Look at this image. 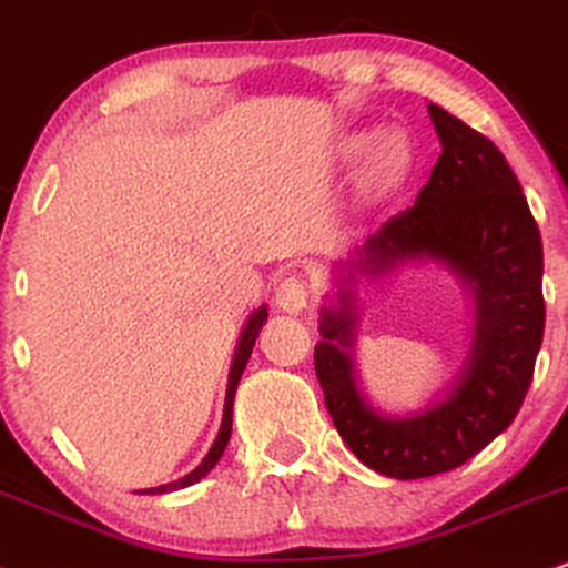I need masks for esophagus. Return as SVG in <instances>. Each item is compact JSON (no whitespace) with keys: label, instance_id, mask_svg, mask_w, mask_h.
<instances>
[{"label":"esophagus","instance_id":"obj_1","mask_svg":"<svg viewBox=\"0 0 568 568\" xmlns=\"http://www.w3.org/2000/svg\"><path fill=\"white\" fill-rule=\"evenodd\" d=\"M311 303V286L303 276H286L276 286V305L286 313H300L308 308Z\"/></svg>","mask_w":568,"mask_h":568}]
</instances>
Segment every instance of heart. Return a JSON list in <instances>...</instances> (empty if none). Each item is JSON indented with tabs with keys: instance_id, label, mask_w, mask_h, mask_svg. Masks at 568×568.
<instances>
[{
	"instance_id": "heart-1",
	"label": "heart",
	"mask_w": 568,
	"mask_h": 568,
	"mask_svg": "<svg viewBox=\"0 0 568 568\" xmlns=\"http://www.w3.org/2000/svg\"><path fill=\"white\" fill-rule=\"evenodd\" d=\"M372 140L362 135V138H353L348 143L351 153H364L369 149ZM409 162H412V151H409V143L402 135H385L379 138L375 143V149H372L369 159H366V170H364V183L369 185L372 191L383 193V191H390L396 189L398 183H402L406 170H409Z\"/></svg>"
}]
</instances>
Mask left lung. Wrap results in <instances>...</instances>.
<instances>
[{
    "instance_id": "obj_1",
    "label": "left lung",
    "mask_w": 568,
    "mask_h": 568,
    "mask_svg": "<svg viewBox=\"0 0 568 568\" xmlns=\"http://www.w3.org/2000/svg\"><path fill=\"white\" fill-rule=\"evenodd\" d=\"M442 156L417 202L366 239V273L409 257L446 260L476 284L478 335L468 372L444 402L409 419L379 417L353 383V316L324 311L313 353L332 423L366 468L415 481L455 470L495 442L521 409L545 335L542 239L508 159L489 138L430 105ZM348 305V303H345Z\"/></svg>"
}]
</instances>
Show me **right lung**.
Wrapping results in <instances>:
<instances>
[{
    "label": "right lung",
    "instance_id": "right-lung-1",
    "mask_svg": "<svg viewBox=\"0 0 568 568\" xmlns=\"http://www.w3.org/2000/svg\"><path fill=\"white\" fill-rule=\"evenodd\" d=\"M268 318V311L265 308H257L252 313L250 324H246L242 339H239V351H236V358H233V366H231V377H229V393H225V412H223V425H220V433L215 438V444H212V449L206 452V457L202 459V465H199L196 470H191L189 476L178 478V481L172 484H164V486H156V489H143V495H164V491H175V489H185V486L202 481V478L210 473L212 468L217 465L220 455H223L225 444H229L231 438V412H233V393H236V385L239 379H242V372L246 362H250V353L255 348V339L260 335V329H263V322Z\"/></svg>",
    "mask_w": 568,
    "mask_h": 568
}]
</instances>
